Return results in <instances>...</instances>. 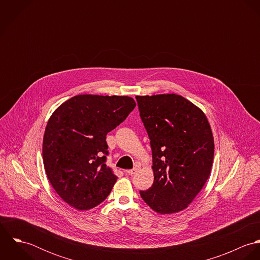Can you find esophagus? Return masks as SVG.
I'll list each match as a JSON object with an SVG mask.
<instances>
[{
  "instance_id": "1",
  "label": "esophagus",
  "mask_w": 260,
  "mask_h": 260,
  "mask_svg": "<svg viewBox=\"0 0 260 260\" xmlns=\"http://www.w3.org/2000/svg\"><path fill=\"white\" fill-rule=\"evenodd\" d=\"M138 170H139V167L136 166V167H134L133 169L127 170V174H128V175H134V174H136V173L138 172Z\"/></svg>"
}]
</instances>
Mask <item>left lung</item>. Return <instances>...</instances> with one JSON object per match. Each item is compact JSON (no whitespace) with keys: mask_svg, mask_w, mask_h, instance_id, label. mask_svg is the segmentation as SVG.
<instances>
[{"mask_svg":"<svg viewBox=\"0 0 260 260\" xmlns=\"http://www.w3.org/2000/svg\"><path fill=\"white\" fill-rule=\"evenodd\" d=\"M152 150L154 182L142 199L156 212L185 209L207 181L214 141L206 116L176 94L137 96Z\"/></svg>","mask_w":260,"mask_h":260,"instance_id":"left-lung-1","label":"left lung"}]
</instances>
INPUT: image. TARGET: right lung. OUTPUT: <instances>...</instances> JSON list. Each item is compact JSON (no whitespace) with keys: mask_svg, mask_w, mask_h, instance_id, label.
I'll return each instance as SVG.
<instances>
[{"mask_svg":"<svg viewBox=\"0 0 260 260\" xmlns=\"http://www.w3.org/2000/svg\"><path fill=\"white\" fill-rule=\"evenodd\" d=\"M135 106L127 96L78 95L53 113L43 139L44 166L69 205L88 210L107 198L118 177L106 165V136Z\"/></svg>","mask_w":260,"mask_h":260,"instance_id":"right-lung-1","label":"right lung"}]
</instances>
